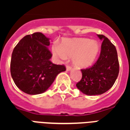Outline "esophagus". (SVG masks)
<instances>
[{"instance_id":"1","label":"esophagus","mask_w":130,"mask_h":130,"mask_svg":"<svg viewBox=\"0 0 130 130\" xmlns=\"http://www.w3.org/2000/svg\"><path fill=\"white\" fill-rule=\"evenodd\" d=\"M71 66H69V65H67V67H66V70H67V71H70V70H71Z\"/></svg>"}]
</instances>
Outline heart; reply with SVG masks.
<instances>
[{"instance_id":"obj_1","label":"heart","mask_w":130,"mask_h":130,"mask_svg":"<svg viewBox=\"0 0 130 130\" xmlns=\"http://www.w3.org/2000/svg\"><path fill=\"white\" fill-rule=\"evenodd\" d=\"M100 51V45L96 40L87 38L65 40L61 44L53 46V55L57 59L65 60L73 57V65L79 68H86L96 61Z\"/></svg>"}]
</instances>
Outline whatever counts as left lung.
<instances>
[{"label": "left lung", "instance_id": "8db88e82", "mask_svg": "<svg viewBox=\"0 0 130 130\" xmlns=\"http://www.w3.org/2000/svg\"><path fill=\"white\" fill-rule=\"evenodd\" d=\"M103 42L99 59L90 68L82 69V77L76 86L86 95H100L113 86L117 78L119 65L116 48L105 36L98 34Z\"/></svg>", "mask_w": 130, "mask_h": 130}]
</instances>
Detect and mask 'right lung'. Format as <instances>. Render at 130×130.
I'll list each match as a JSON object with an SVG mask.
<instances>
[{"label":"right lung","mask_w":130,"mask_h":130,"mask_svg":"<svg viewBox=\"0 0 130 130\" xmlns=\"http://www.w3.org/2000/svg\"><path fill=\"white\" fill-rule=\"evenodd\" d=\"M48 38L36 32L24 36L13 49L11 74L15 85L28 94H39L47 90L57 75L66 70L64 65L53 64L48 48Z\"/></svg>","instance_id":"add662e5"}]
</instances>
